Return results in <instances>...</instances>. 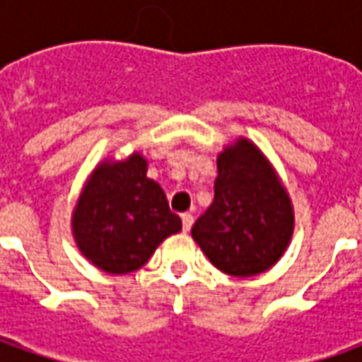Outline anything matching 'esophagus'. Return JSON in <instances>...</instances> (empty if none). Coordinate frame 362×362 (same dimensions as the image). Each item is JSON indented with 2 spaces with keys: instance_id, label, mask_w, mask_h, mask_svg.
Instances as JSON below:
<instances>
[{
  "instance_id": "1",
  "label": "esophagus",
  "mask_w": 362,
  "mask_h": 362,
  "mask_svg": "<svg viewBox=\"0 0 362 362\" xmlns=\"http://www.w3.org/2000/svg\"><path fill=\"white\" fill-rule=\"evenodd\" d=\"M192 225H194V217L189 213H184L182 215V228H184V233H189Z\"/></svg>"
}]
</instances>
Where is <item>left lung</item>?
Returning <instances> with one entry per match:
<instances>
[{
    "label": "left lung",
    "instance_id": "obj_1",
    "mask_svg": "<svg viewBox=\"0 0 362 362\" xmlns=\"http://www.w3.org/2000/svg\"><path fill=\"white\" fill-rule=\"evenodd\" d=\"M295 209L269 158L248 137L217 155L215 199L192 227L213 266L233 277L267 272L287 250Z\"/></svg>",
    "mask_w": 362,
    "mask_h": 362
}]
</instances>
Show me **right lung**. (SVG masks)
I'll return each instance as SVG.
<instances>
[{
	"instance_id": "add662e5",
	"label": "right lung",
	"mask_w": 362,
	"mask_h": 362,
	"mask_svg": "<svg viewBox=\"0 0 362 362\" xmlns=\"http://www.w3.org/2000/svg\"><path fill=\"white\" fill-rule=\"evenodd\" d=\"M147 158H104L93 168L74 213L71 235L90 264L112 275L139 269L182 221L168 209L157 182L147 178Z\"/></svg>"
}]
</instances>
